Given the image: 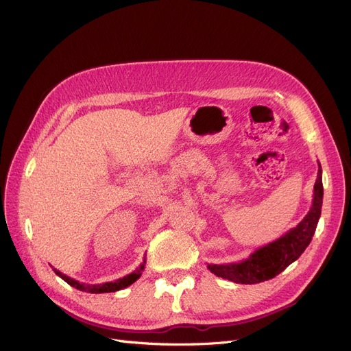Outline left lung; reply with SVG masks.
I'll return each instance as SVG.
<instances>
[{
  "instance_id": "obj_1",
  "label": "left lung",
  "mask_w": 351,
  "mask_h": 351,
  "mask_svg": "<svg viewBox=\"0 0 351 351\" xmlns=\"http://www.w3.org/2000/svg\"><path fill=\"white\" fill-rule=\"evenodd\" d=\"M322 197V169L318 162L313 205H311V210L300 224L289 230L287 234H283L278 240L257 249L241 262L224 265L208 263L206 267L218 278L243 285L261 283L278 276L291 263L298 261V257L305 252L311 240H313L318 219L321 217Z\"/></svg>"
}]
</instances>
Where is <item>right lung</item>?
Masks as SVG:
<instances>
[{
    "label": "right lung",
    "instance_id": "right-lung-1",
    "mask_svg": "<svg viewBox=\"0 0 351 351\" xmlns=\"http://www.w3.org/2000/svg\"><path fill=\"white\" fill-rule=\"evenodd\" d=\"M145 265H146V256H145V258H143V263H140V266L133 271V274L117 279L114 282H106V283H99V285H88V283H82L80 280H75V279H72L66 275H63L62 271H59L55 267H53V271L59 278H62L64 282L69 283L71 287H73L76 289L84 291V292H89V293H108V292L121 291V289L130 287L132 283H134L141 276V271L145 270Z\"/></svg>",
    "mask_w": 351,
    "mask_h": 351
}]
</instances>
